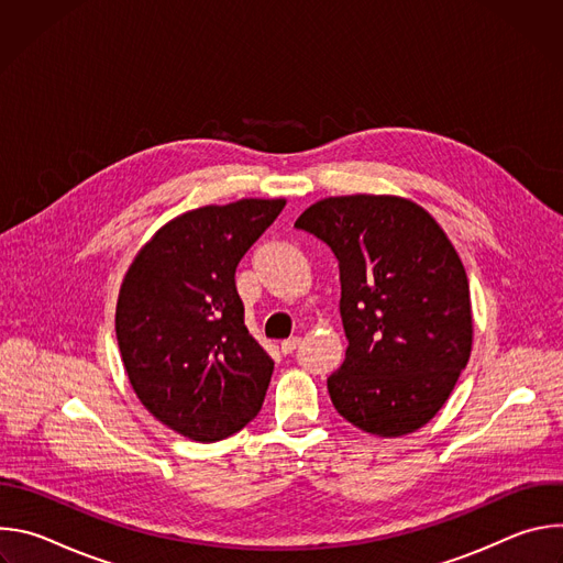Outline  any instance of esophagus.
<instances>
[{"label": "esophagus", "instance_id": "1", "mask_svg": "<svg viewBox=\"0 0 563 563\" xmlns=\"http://www.w3.org/2000/svg\"><path fill=\"white\" fill-rule=\"evenodd\" d=\"M298 345H300V339H298V336H291V339H287V341L280 343V352H283V354H291V352L298 350Z\"/></svg>", "mask_w": 563, "mask_h": 563}]
</instances>
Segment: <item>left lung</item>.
I'll list each match as a JSON object with an SVG mask.
<instances>
[{
  "label": "left lung",
  "mask_w": 563,
  "mask_h": 563,
  "mask_svg": "<svg viewBox=\"0 0 563 563\" xmlns=\"http://www.w3.org/2000/svg\"><path fill=\"white\" fill-rule=\"evenodd\" d=\"M332 250L350 341L332 404L376 437L410 434L448 400L472 347L463 263L437 220L394 196H341L294 224Z\"/></svg>",
  "instance_id": "1"
}]
</instances>
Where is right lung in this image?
<instances>
[{"label": "right lung", "mask_w": 563, "mask_h": 563, "mask_svg": "<svg viewBox=\"0 0 563 563\" xmlns=\"http://www.w3.org/2000/svg\"><path fill=\"white\" fill-rule=\"evenodd\" d=\"M285 200L200 207L159 229L126 272L115 334L144 408L211 443L258 417L274 361L245 328L235 267Z\"/></svg>", "instance_id": "1"}]
</instances>
